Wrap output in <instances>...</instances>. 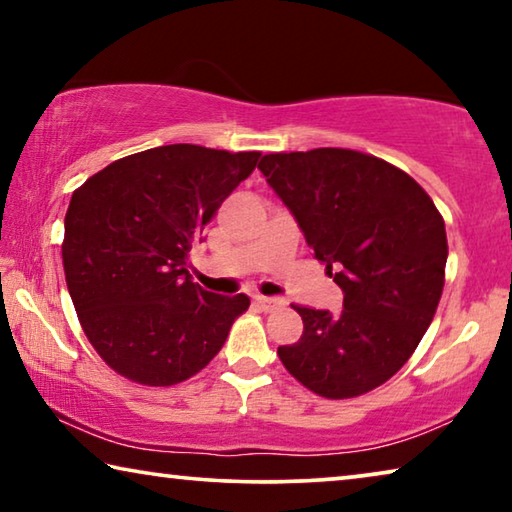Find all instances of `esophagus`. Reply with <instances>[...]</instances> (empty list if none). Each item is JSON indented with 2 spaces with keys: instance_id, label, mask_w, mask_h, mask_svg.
<instances>
[{
  "instance_id": "34e87169",
  "label": "esophagus",
  "mask_w": 512,
  "mask_h": 512,
  "mask_svg": "<svg viewBox=\"0 0 512 512\" xmlns=\"http://www.w3.org/2000/svg\"><path fill=\"white\" fill-rule=\"evenodd\" d=\"M253 300L257 302L259 307H262L264 311H273V309H277V307H282L284 305V300L282 298H271V296H253Z\"/></svg>"
}]
</instances>
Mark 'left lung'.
<instances>
[{
  "instance_id": "obj_1",
  "label": "left lung",
  "mask_w": 512,
  "mask_h": 512,
  "mask_svg": "<svg viewBox=\"0 0 512 512\" xmlns=\"http://www.w3.org/2000/svg\"><path fill=\"white\" fill-rule=\"evenodd\" d=\"M257 169L343 291L339 314L293 307L305 329L277 357L327 400L372 391L409 361L436 314L443 216L409 173L359 151L271 153Z\"/></svg>"
}]
</instances>
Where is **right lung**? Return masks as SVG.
Wrapping results in <instances>:
<instances>
[{
	"label": "right lung",
	"mask_w": 512,
	"mask_h": 512,
	"mask_svg": "<svg viewBox=\"0 0 512 512\" xmlns=\"http://www.w3.org/2000/svg\"><path fill=\"white\" fill-rule=\"evenodd\" d=\"M259 155L158 146L108 164L72 194L67 289L92 348L121 377L144 386L189 379L248 309L246 293L205 291L187 268L203 228Z\"/></svg>",
	"instance_id": "add662e5"
}]
</instances>
